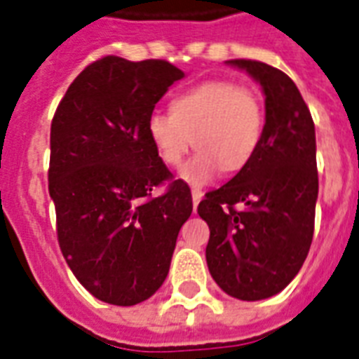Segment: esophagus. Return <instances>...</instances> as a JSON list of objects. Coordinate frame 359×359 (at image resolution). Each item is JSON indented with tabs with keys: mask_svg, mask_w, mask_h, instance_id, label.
Masks as SVG:
<instances>
[{
	"mask_svg": "<svg viewBox=\"0 0 359 359\" xmlns=\"http://www.w3.org/2000/svg\"><path fill=\"white\" fill-rule=\"evenodd\" d=\"M203 191H201L199 188H191V199H194V206L197 208V205L201 203V199H203Z\"/></svg>",
	"mask_w": 359,
	"mask_h": 359,
	"instance_id": "34e87169",
	"label": "esophagus"
}]
</instances>
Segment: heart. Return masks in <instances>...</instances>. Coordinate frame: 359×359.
<instances>
[{"mask_svg": "<svg viewBox=\"0 0 359 359\" xmlns=\"http://www.w3.org/2000/svg\"><path fill=\"white\" fill-rule=\"evenodd\" d=\"M265 112L258 92L230 81H208L171 101V114L153 112L145 130L160 160L182 165L189 184H206L221 170L240 171L250 162L264 134Z\"/></svg>", "mask_w": 359, "mask_h": 359, "instance_id": "obj_1", "label": "heart"}]
</instances>
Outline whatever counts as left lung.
I'll use <instances>...</instances> for the list:
<instances>
[{"label": "left lung", "mask_w": 359, "mask_h": 359, "mask_svg": "<svg viewBox=\"0 0 359 359\" xmlns=\"http://www.w3.org/2000/svg\"><path fill=\"white\" fill-rule=\"evenodd\" d=\"M226 64L260 83L264 134L249 164L208 191L197 214L210 229L206 264L212 278L234 299L262 301L295 278L310 250L319 194L316 125L284 72L247 58Z\"/></svg>", "instance_id": "obj_1"}]
</instances>
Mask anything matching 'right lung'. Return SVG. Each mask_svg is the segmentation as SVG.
Returning <instances> with one entry per match:
<instances>
[{
    "label": "right lung",
    "mask_w": 359,
    "mask_h": 359,
    "mask_svg": "<svg viewBox=\"0 0 359 359\" xmlns=\"http://www.w3.org/2000/svg\"><path fill=\"white\" fill-rule=\"evenodd\" d=\"M184 72L103 57L75 77L51 121L49 195L58 245L77 280L116 306L147 301L170 273L191 191L171 180L145 123ZM168 182L162 196L156 185Z\"/></svg>",
    "instance_id": "obj_1"
}]
</instances>
